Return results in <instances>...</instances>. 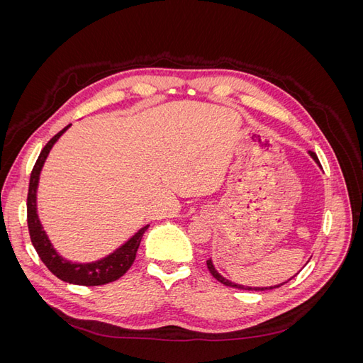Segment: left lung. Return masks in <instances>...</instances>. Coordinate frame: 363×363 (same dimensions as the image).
Instances as JSON below:
<instances>
[{
	"mask_svg": "<svg viewBox=\"0 0 363 363\" xmlns=\"http://www.w3.org/2000/svg\"><path fill=\"white\" fill-rule=\"evenodd\" d=\"M309 152V156L315 160V163L316 164H320V160H318V157H316V155L313 151H307ZM321 167V164H320ZM207 268H208V271L212 272V276L218 280V281H221L223 284H225V286H232V288H238V289H247V291H265V289H274V288H279V286H281V284H284V283H288V281H283V283H280V284H276V286H267V288H260V286H244V284H239V283H235V281H232V280H228V279H225L224 276H221V274H219L218 271H216V268H215V265H213V262H212V259H208L207 260ZM292 279V277H291ZM289 279V280H291Z\"/></svg>",
	"mask_w": 363,
	"mask_h": 363,
	"instance_id": "left-lung-1",
	"label": "left lung"
}]
</instances>
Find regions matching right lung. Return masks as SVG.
I'll return each instance as SVG.
<instances>
[{"label": "right lung", "mask_w": 363, "mask_h": 363, "mask_svg": "<svg viewBox=\"0 0 363 363\" xmlns=\"http://www.w3.org/2000/svg\"><path fill=\"white\" fill-rule=\"evenodd\" d=\"M71 127L67 125L62 131L54 136L48 144L43 147L40 155L38 157V162L30 175V186H28V196H27V223H28V232L31 238V244L38 251L40 260L45 263V267L59 277L60 280L80 284V286H100V284H106L118 280L123 277L128 271V268L133 265L138 248L140 245V240L150 224L139 228L138 232L127 239L123 245H119L113 252L107 255L106 257H101L94 262H72L60 256V252L54 248L51 240L47 235L43 225L39 219L38 213V188H39V179L43 164L52 150L54 144L60 139V136Z\"/></svg>", "instance_id": "right-lung-1"}]
</instances>
